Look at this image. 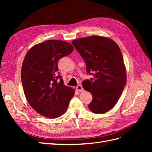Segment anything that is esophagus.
<instances>
[{
	"label": "esophagus",
	"mask_w": 152,
	"mask_h": 152,
	"mask_svg": "<svg viewBox=\"0 0 152 152\" xmlns=\"http://www.w3.org/2000/svg\"><path fill=\"white\" fill-rule=\"evenodd\" d=\"M76 89L77 91L79 92H82L84 90L83 87H82V86L81 85H78L77 87H76Z\"/></svg>",
	"instance_id": "obj_1"
}]
</instances>
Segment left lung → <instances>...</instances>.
<instances>
[{
	"instance_id": "1",
	"label": "left lung",
	"mask_w": 152,
	"mask_h": 152,
	"mask_svg": "<svg viewBox=\"0 0 152 152\" xmlns=\"http://www.w3.org/2000/svg\"><path fill=\"white\" fill-rule=\"evenodd\" d=\"M86 64L87 74L93 75L82 82L93 95L88 107L94 113H104L117 103L126 84V71L121 50L113 40L91 36L72 41Z\"/></svg>"
}]
</instances>
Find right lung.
Masks as SVG:
<instances>
[{"instance_id":"right-lung-1","label":"right lung","mask_w":152,"mask_h":152,"mask_svg":"<svg viewBox=\"0 0 152 152\" xmlns=\"http://www.w3.org/2000/svg\"><path fill=\"white\" fill-rule=\"evenodd\" d=\"M72 45L58 40L35 45L26 53L21 68V82L28 102L35 112L55 118L65 113L75 91L64 85L59 59L70 54Z\"/></svg>"}]
</instances>
